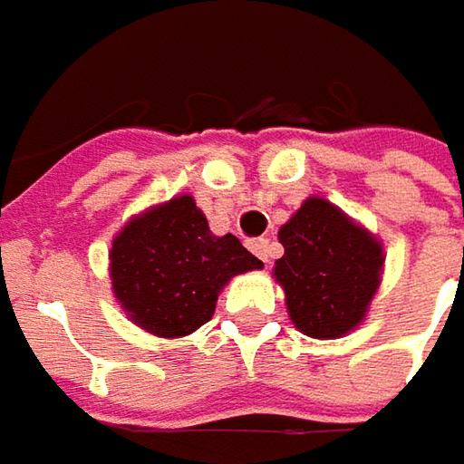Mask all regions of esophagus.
I'll return each instance as SVG.
<instances>
[{
    "instance_id": "obj_1",
    "label": "esophagus",
    "mask_w": 464,
    "mask_h": 464,
    "mask_svg": "<svg viewBox=\"0 0 464 464\" xmlns=\"http://www.w3.org/2000/svg\"><path fill=\"white\" fill-rule=\"evenodd\" d=\"M247 247H250V253H253L256 258L263 260V263H268V258H271V242L266 240V237L250 240L247 242Z\"/></svg>"
}]
</instances>
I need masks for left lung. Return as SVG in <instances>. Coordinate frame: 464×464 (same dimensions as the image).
<instances>
[{
	"label": "left lung",
	"instance_id": "8db88e82",
	"mask_svg": "<svg viewBox=\"0 0 464 464\" xmlns=\"http://www.w3.org/2000/svg\"><path fill=\"white\" fill-rule=\"evenodd\" d=\"M284 256L274 278L295 328L310 338H343L366 320L384 274L374 232L328 198L310 196L278 229Z\"/></svg>",
	"mask_w": 464,
	"mask_h": 464
}]
</instances>
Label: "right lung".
Here are the masks:
<instances>
[{"label": "right lung", "instance_id": "add662e5", "mask_svg": "<svg viewBox=\"0 0 464 464\" xmlns=\"http://www.w3.org/2000/svg\"><path fill=\"white\" fill-rule=\"evenodd\" d=\"M263 268L235 235H214L193 196L134 214L108 250L111 289L123 314L157 338H183L214 317L229 278Z\"/></svg>", "mask_w": 464, "mask_h": 464}]
</instances>
